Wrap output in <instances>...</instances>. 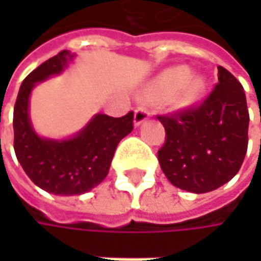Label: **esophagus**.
I'll return each mask as SVG.
<instances>
[{
	"instance_id": "obj_1",
	"label": "esophagus",
	"mask_w": 261,
	"mask_h": 261,
	"mask_svg": "<svg viewBox=\"0 0 261 261\" xmlns=\"http://www.w3.org/2000/svg\"><path fill=\"white\" fill-rule=\"evenodd\" d=\"M149 117H151V112L146 107H138L135 110V116H134V123L135 126H139Z\"/></svg>"
}]
</instances>
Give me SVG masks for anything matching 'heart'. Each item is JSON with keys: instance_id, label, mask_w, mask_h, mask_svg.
Returning a JSON list of instances; mask_svg holds the SVG:
<instances>
[{"instance_id": "heart-1", "label": "heart", "mask_w": 261, "mask_h": 261, "mask_svg": "<svg viewBox=\"0 0 261 261\" xmlns=\"http://www.w3.org/2000/svg\"><path fill=\"white\" fill-rule=\"evenodd\" d=\"M207 90V80L202 74H190L186 65L164 69L146 86L144 97L151 101H163L175 110H186L196 106Z\"/></svg>"}]
</instances>
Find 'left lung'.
Listing matches in <instances>:
<instances>
[{"mask_svg":"<svg viewBox=\"0 0 261 261\" xmlns=\"http://www.w3.org/2000/svg\"><path fill=\"white\" fill-rule=\"evenodd\" d=\"M205 101L171 116H158L166 142L158 161L170 183L192 193H207L228 183L244 161L248 122L244 88L224 66Z\"/></svg>","mask_w":261,"mask_h":261,"instance_id":"obj_1","label":"left lung"}]
</instances>
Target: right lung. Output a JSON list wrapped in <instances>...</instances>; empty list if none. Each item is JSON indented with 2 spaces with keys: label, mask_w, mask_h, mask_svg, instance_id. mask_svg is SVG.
Returning a JSON list of instances; mask_svg holds the SVG:
<instances>
[{
  "label": "right lung",
  "mask_w": 261,
  "mask_h": 261,
  "mask_svg": "<svg viewBox=\"0 0 261 261\" xmlns=\"http://www.w3.org/2000/svg\"><path fill=\"white\" fill-rule=\"evenodd\" d=\"M74 59L68 50L47 59L21 83L14 106V151L29 178L52 195H83L106 178L117 144L134 129V113L95 115L68 139L42 138L29 116V98L37 83L58 75Z\"/></svg>",
  "instance_id": "obj_1"
}]
</instances>
